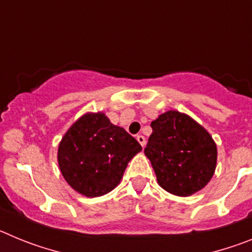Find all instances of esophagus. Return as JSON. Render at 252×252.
Masks as SVG:
<instances>
[{"label":"esophagus","instance_id":"esophagus-1","mask_svg":"<svg viewBox=\"0 0 252 252\" xmlns=\"http://www.w3.org/2000/svg\"><path fill=\"white\" fill-rule=\"evenodd\" d=\"M136 140H137V141H139V144H140V145L142 146V148H144V146H145L146 140H145V137L142 136V135H137V136H136Z\"/></svg>","mask_w":252,"mask_h":252}]
</instances>
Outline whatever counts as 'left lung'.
I'll list each match as a JSON object with an SVG mask.
<instances>
[{
    "mask_svg": "<svg viewBox=\"0 0 252 252\" xmlns=\"http://www.w3.org/2000/svg\"><path fill=\"white\" fill-rule=\"evenodd\" d=\"M145 153L158 183L171 194L188 197L213 177L217 148L208 132L189 116L168 111L151 122Z\"/></svg>",
    "mask_w": 252,
    "mask_h": 252,
    "instance_id": "obj_1",
    "label": "left lung"
}]
</instances>
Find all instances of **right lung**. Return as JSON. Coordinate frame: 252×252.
<instances>
[{"label":"right lung","mask_w":252,"mask_h":252,"mask_svg":"<svg viewBox=\"0 0 252 252\" xmlns=\"http://www.w3.org/2000/svg\"><path fill=\"white\" fill-rule=\"evenodd\" d=\"M141 145L104 113H87L60 141L58 162L64 179L86 197H99L120 183Z\"/></svg>","instance_id":"right-lung-1"}]
</instances>
